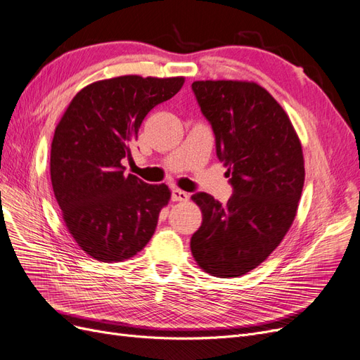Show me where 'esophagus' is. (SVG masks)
Returning a JSON list of instances; mask_svg holds the SVG:
<instances>
[{"mask_svg":"<svg viewBox=\"0 0 360 360\" xmlns=\"http://www.w3.org/2000/svg\"><path fill=\"white\" fill-rule=\"evenodd\" d=\"M188 198H190V194L179 190V188H175L172 191V200L173 202H187Z\"/></svg>","mask_w":360,"mask_h":360,"instance_id":"34e87169","label":"esophagus"}]
</instances>
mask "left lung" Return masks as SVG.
<instances>
[{
	"label": "left lung",
	"mask_w": 360,
	"mask_h": 360,
	"mask_svg": "<svg viewBox=\"0 0 360 360\" xmlns=\"http://www.w3.org/2000/svg\"><path fill=\"white\" fill-rule=\"evenodd\" d=\"M191 87L233 187L225 205L206 193L191 197L203 215L191 252L206 273L238 277L270 257L295 219L305 176L301 142L259 84L206 79Z\"/></svg>",
	"instance_id": "8db88e82"
}]
</instances>
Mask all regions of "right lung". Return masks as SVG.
<instances>
[{
    "label": "right lung",
    "instance_id": "right-lung-1",
    "mask_svg": "<svg viewBox=\"0 0 360 360\" xmlns=\"http://www.w3.org/2000/svg\"><path fill=\"white\" fill-rule=\"evenodd\" d=\"M184 77L123 75L79 90L56 126L50 153L53 193L66 229L87 255L131 258L153 237L167 185L126 175L123 160L155 105L181 90Z\"/></svg>",
    "mask_w": 360,
    "mask_h": 360
}]
</instances>
